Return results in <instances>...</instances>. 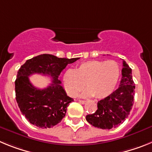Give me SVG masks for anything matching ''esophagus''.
I'll return each instance as SVG.
<instances>
[{
	"label": "esophagus",
	"instance_id": "esophagus-1",
	"mask_svg": "<svg viewBox=\"0 0 152 152\" xmlns=\"http://www.w3.org/2000/svg\"><path fill=\"white\" fill-rule=\"evenodd\" d=\"M79 102H80V103H82V104H84V103H86V100H78Z\"/></svg>",
	"mask_w": 152,
	"mask_h": 152
}]
</instances>
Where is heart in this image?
I'll list each match as a JSON object with an SVG mask.
<instances>
[{"instance_id":"obj_1","label":"heart","mask_w":152,"mask_h":152,"mask_svg":"<svg viewBox=\"0 0 152 152\" xmlns=\"http://www.w3.org/2000/svg\"><path fill=\"white\" fill-rule=\"evenodd\" d=\"M119 76L120 66L116 61L92 60L81 63L74 71H67L63 81L69 96H76L82 91L85 84L88 89L81 96L104 99L114 91Z\"/></svg>"}]
</instances>
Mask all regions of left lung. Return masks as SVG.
<instances>
[{
	"label": "left lung",
	"mask_w": 152,
	"mask_h": 152,
	"mask_svg": "<svg viewBox=\"0 0 152 152\" xmlns=\"http://www.w3.org/2000/svg\"><path fill=\"white\" fill-rule=\"evenodd\" d=\"M122 79L118 89L98 101L95 113L86 116L87 121L94 127L110 129L123 123L129 114L134 103L135 83L132 69L123 60Z\"/></svg>",
	"instance_id": "8db88e82"
}]
</instances>
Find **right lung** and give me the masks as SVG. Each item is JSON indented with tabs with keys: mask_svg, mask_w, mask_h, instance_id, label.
<instances>
[{
	"mask_svg": "<svg viewBox=\"0 0 152 152\" xmlns=\"http://www.w3.org/2000/svg\"><path fill=\"white\" fill-rule=\"evenodd\" d=\"M78 59L42 54L28 59L19 69L15 80L16 100L22 114L31 124L51 128L64 117L67 107L74 100L67 95L58 76L68 64ZM33 73L50 76L53 83L43 89L36 88L28 79Z\"/></svg>",
	"mask_w": 152,
	"mask_h": 152,
	"instance_id": "obj_1",
	"label": "right lung"
}]
</instances>
